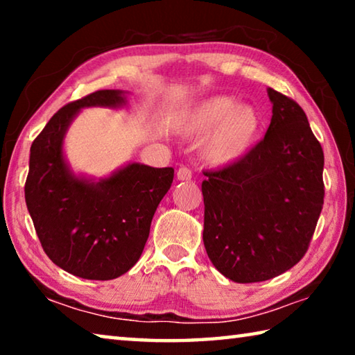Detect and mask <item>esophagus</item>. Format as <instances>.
<instances>
[{
    "label": "esophagus",
    "instance_id": "34e87169",
    "mask_svg": "<svg viewBox=\"0 0 355 355\" xmlns=\"http://www.w3.org/2000/svg\"><path fill=\"white\" fill-rule=\"evenodd\" d=\"M191 177H192V172L191 169H188V167L183 166L177 171V178L180 182H188V180H191Z\"/></svg>",
    "mask_w": 355,
    "mask_h": 355
}]
</instances>
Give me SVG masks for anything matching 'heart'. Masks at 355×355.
Returning a JSON list of instances; mask_svg holds the SVG:
<instances>
[{
    "instance_id": "heart-1",
    "label": "heart",
    "mask_w": 355,
    "mask_h": 355,
    "mask_svg": "<svg viewBox=\"0 0 355 355\" xmlns=\"http://www.w3.org/2000/svg\"><path fill=\"white\" fill-rule=\"evenodd\" d=\"M260 116L250 105L238 103L228 95H214L200 101L189 114L186 133L207 135L203 156L209 164L228 166L236 163L254 144Z\"/></svg>"
}]
</instances>
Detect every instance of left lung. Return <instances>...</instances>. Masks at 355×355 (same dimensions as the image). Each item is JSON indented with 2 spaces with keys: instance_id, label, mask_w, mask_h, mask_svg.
I'll return each instance as SVG.
<instances>
[{
  "instance_id": "1",
  "label": "left lung",
  "mask_w": 355,
  "mask_h": 355,
  "mask_svg": "<svg viewBox=\"0 0 355 355\" xmlns=\"http://www.w3.org/2000/svg\"><path fill=\"white\" fill-rule=\"evenodd\" d=\"M269 128L236 163L203 172V244L238 284L291 269L309 249L324 203V153L296 101L268 89Z\"/></svg>"
}]
</instances>
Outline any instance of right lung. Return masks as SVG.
I'll return each instance as SVG.
<instances>
[{
    "label": "right lung",
    "mask_w": 355,
    "mask_h": 355,
    "mask_svg": "<svg viewBox=\"0 0 355 355\" xmlns=\"http://www.w3.org/2000/svg\"><path fill=\"white\" fill-rule=\"evenodd\" d=\"M125 92L106 89L61 107L29 155L28 211L50 260L87 280H111L130 271L147 243L150 224L173 182L172 167L130 163L98 182L76 177L62 144L81 107L125 105Z\"/></svg>",
    "instance_id": "obj_1"
}]
</instances>
